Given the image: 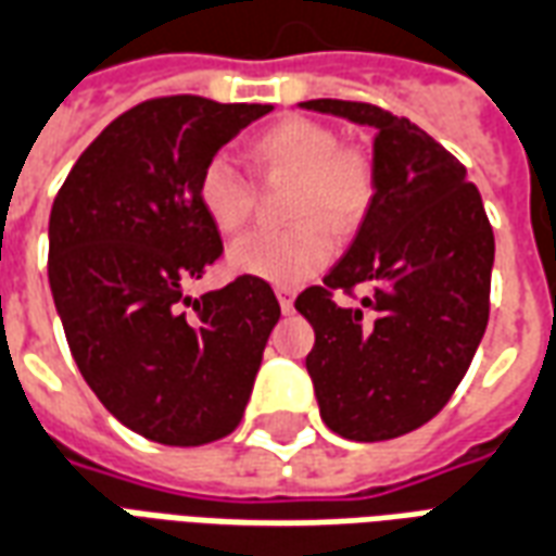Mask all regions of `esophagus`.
<instances>
[{
  "instance_id": "1",
  "label": "esophagus",
  "mask_w": 556,
  "mask_h": 556,
  "mask_svg": "<svg viewBox=\"0 0 556 556\" xmlns=\"http://www.w3.org/2000/svg\"><path fill=\"white\" fill-rule=\"evenodd\" d=\"M277 301L282 313H291L294 309V291L291 289H277Z\"/></svg>"
}]
</instances>
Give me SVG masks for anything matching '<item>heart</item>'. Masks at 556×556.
I'll use <instances>...</instances> for the list:
<instances>
[{
  "label": "heart",
  "mask_w": 556,
  "mask_h": 556,
  "mask_svg": "<svg viewBox=\"0 0 556 556\" xmlns=\"http://www.w3.org/2000/svg\"><path fill=\"white\" fill-rule=\"evenodd\" d=\"M253 160L265 178H291L286 214L291 229L253 231L231 243L229 267L274 286H301L333 258V235H345L369 211L375 178L361 151L339 148L330 127L289 115L253 139ZM199 205L219 235H238L253 214V187L226 154L207 160L195 181Z\"/></svg>",
  "instance_id": "b5f03b06"
}]
</instances>
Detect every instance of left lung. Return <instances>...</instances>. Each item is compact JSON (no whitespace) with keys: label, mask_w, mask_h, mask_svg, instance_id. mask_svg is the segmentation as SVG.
<instances>
[{"label":"left lung","mask_w":556,"mask_h":556,"mask_svg":"<svg viewBox=\"0 0 556 556\" xmlns=\"http://www.w3.org/2000/svg\"><path fill=\"white\" fill-rule=\"evenodd\" d=\"M303 110L369 125L375 193L325 286L298 294L321 419L349 441H390L450 402L489 325L494 231L467 169L408 118L357 101ZM372 285L361 307L332 291Z\"/></svg>","instance_id":"left-lung-1"}]
</instances>
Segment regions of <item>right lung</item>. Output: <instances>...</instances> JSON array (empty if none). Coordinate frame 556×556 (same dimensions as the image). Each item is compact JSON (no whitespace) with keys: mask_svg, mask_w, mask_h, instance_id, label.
I'll return each instance as SVG.
<instances>
[{"mask_svg":"<svg viewBox=\"0 0 556 556\" xmlns=\"http://www.w3.org/2000/svg\"><path fill=\"white\" fill-rule=\"evenodd\" d=\"M274 110L195 94L154 98L91 142L50 211V289L86 384L118 422L166 446L238 429L279 321L265 279L187 298L223 255L199 172Z\"/></svg>","mask_w":556,"mask_h":556,"instance_id":"add662e5","label":"right lung"}]
</instances>
